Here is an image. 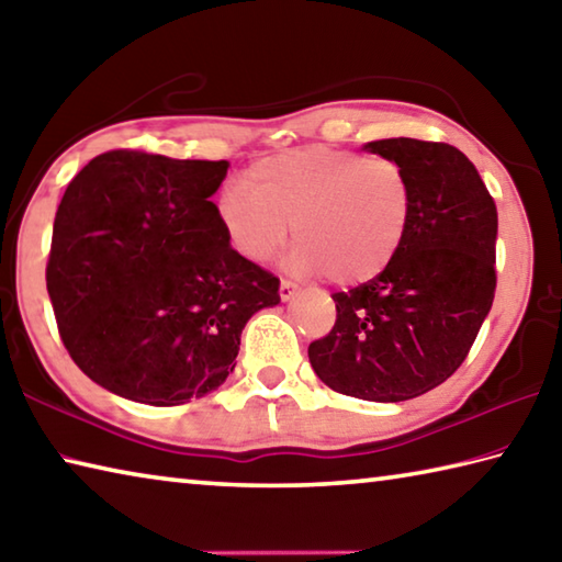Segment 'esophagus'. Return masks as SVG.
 Wrapping results in <instances>:
<instances>
[{
	"mask_svg": "<svg viewBox=\"0 0 562 562\" xmlns=\"http://www.w3.org/2000/svg\"><path fill=\"white\" fill-rule=\"evenodd\" d=\"M294 292H297V284L290 282V280H282V282H280V300H282V302L292 300Z\"/></svg>",
	"mask_w": 562,
	"mask_h": 562,
	"instance_id": "esophagus-1",
	"label": "esophagus"
}]
</instances>
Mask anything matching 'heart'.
Masks as SVG:
<instances>
[{
	"label": "heart",
	"mask_w": 562,
	"mask_h": 562,
	"mask_svg": "<svg viewBox=\"0 0 562 562\" xmlns=\"http://www.w3.org/2000/svg\"><path fill=\"white\" fill-rule=\"evenodd\" d=\"M248 183H228L216 211L231 246L252 262L272 258L292 223L294 272L361 284L393 262L411 226V179L387 157L312 145L255 161Z\"/></svg>",
	"instance_id": "1"
}]
</instances>
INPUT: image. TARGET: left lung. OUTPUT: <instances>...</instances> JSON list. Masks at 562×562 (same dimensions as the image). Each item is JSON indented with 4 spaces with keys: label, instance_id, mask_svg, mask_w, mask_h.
I'll return each mask as SVG.
<instances>
[{
    "label": "left lung",
    "instance_id": "left-lung-1",
    "mask_svg": "<svg viewBox=\"0 0 562 562\" xmlns=\"http://www.w3.org/2000/svg\"><path fill=\"white\" fill-rule=\"evenodd\" d=\"M363 149L405 169L411 226L379 278L331 294L336 322L310 344V363L336 393L397 403L445 383L472 349L494 302L498 216L452 145L395 137Z\"/></svg>",
    "mask_w": 562,
    "mask_h": 562
}]
</instances>
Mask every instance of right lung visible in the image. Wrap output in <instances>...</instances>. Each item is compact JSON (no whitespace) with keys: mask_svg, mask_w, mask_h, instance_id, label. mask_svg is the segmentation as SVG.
<instances>
[{"mask_svg":"<svg viewBox=\"0 0 562 562\" xmlns=\"http://www.w3.org/2000/svg\"><path fill=\"white\" fill-rule=\"evenodd\" d=\"M228 161L112 149L60 199L46 288L70 359L147 405L201 397L236 369L243 326L280 280L231 248L209 201Z\"/></svg>","mask_w":562,"mask_h":562,"instance_id":"right-lung-1","label":"right lung"}]
</instances>
